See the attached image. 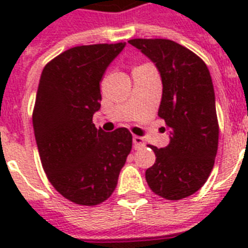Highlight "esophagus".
I'll list each match as a JSON object with an SVG mask.
<instances>
[{"label":"esophagus","instance_id":"obj_1","mask_svg":"<svg viewBox=\"0 0 248 248\" xmlns=\"http://www.w3.org/2000/svg\"><path fill=\"white\" fill-rule=\"evenodd\" d=\"M132 143H134V148H135V149H140V148L145 147V143H144V139L141 136L134 135V138H132Z\"/></svg>","mask_w":248,"mask_h":248}]
</instances>
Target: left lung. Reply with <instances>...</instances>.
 I'll use <instances>...</instances> for the list:
<instances>
[{
    "mask_svg": "<svg viewBox=\"0 0 248 248\" xmlns=\"http://www.w3.org/2000/svg\"><path fill=\"white\" fill-rule=\"evenodd\" d=\"M128 44L155 63L162 79L158 116L170 130L167 147L155 151L145 171L149 188L162 198L192 196L211 173L219 143L215 93L203 60L171 40L135 38Z\"/></svg>",
    "mask_w": 248,
    "mask_h": 248,
    "instance_id": "obj_1",
    "label": "left lung"
}]
</instances>
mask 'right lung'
I'll return each instance as SVG.
<instances>
[{"label":"right lung","mask_w":248,"mask_h":248,"mask_svg":"<svg viewBox=\"0 0 248 248\" xmlns=\"http://www.w3.org/2000/svg\"><path fill=\"white\" fill-rule=\"evenodd\" d=\"M126 46L72 47L44 68L33 130L41 162L52 186L67 200L95 206L112 196L132 147L127 128L105 132L93 124L100 109V81Z\"/></svg>","instance_id":"right-lung-1"}]
</instances>
